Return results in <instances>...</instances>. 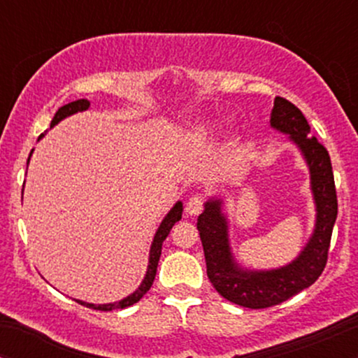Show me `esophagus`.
<instances>
[{"instance_id": "obj_1", "label": "esophagus", "mask_w": 358, "mask_h": 358, "mask_svg": "<svg viewBox=\"0 0 358 358\" xmlns=\"http://www.w3.org/2000/svg\"><path fill=\"white\" fill-rule=\"evenodd\" d=\"M203 199L200 195H192L190 199H188V202H187V205H185V212L188 213V215H192V217H195V215H199L200 212L203 210Z\"/></svg>"}]
</instances>
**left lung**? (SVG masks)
Wrapping results in <instances>:
<instances>
[{
	"instance_id": "obj_1",
	"label": "left lung",
	"mask_w": 358,
	"mask_h": 358,
	"mask_svg": "<svg viewBox=\"0 0 358 358\" xmlns=\"http://www.w3.org/2000/svg\"><path fill=\"white\" fill-rule=\"evenodd\" d=\"M271 126L291 134L301 148L311 171V188L316 200V229L305 250L286 268L268 273H244L234 266L227 242V224L220 213V202L205 205L196 220L202 239L207 276L220 296L244 308L261 310L286 301L322 276L328 261L331 232L338 213L334 171L327 148L311 136L306 117L285 97L274 99Z\"/></svg>"
}]
</instances>
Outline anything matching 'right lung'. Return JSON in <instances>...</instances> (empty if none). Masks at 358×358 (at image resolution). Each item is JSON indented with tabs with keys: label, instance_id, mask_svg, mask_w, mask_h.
Masks as SVG:
<instances>
[{
	"label": "right lung",
	"instance_id": "right-lung-1",
	"mask_svg": "<svg viewBox=\"0 0 358 358\" xmlns=\"http://www.w3.org/2000/svg\"><path fill=\"white\" fill-rule=\"evenodd\" d=\"M90 106L89 101L85 99H79V101H73V102H69V104L62 106V108H59V110L55 113V116H53L52 119V126H55L57 122L62 121L64 117L71 116V114L73 113H79V110H85ZM43 134H40V138H42ZM38 138V139H40ZM31 155V153H30ZM30 159V158H28ZM182 203H176L173 208H171L170 213L165 217V220L162 222V225H159L158 232H156L155 236V241H153V245H151V252H150V266H148V273H146V278L145 281L141 282V286L138 287L136 291H134L131 296H127L124 299H121L119 303H110V305H90V303H82V301H77L80 303V305L87 306V308H92V310H99V311H113V310H119V308H127L131 305H134V303H138L139 299H141L145 294L150 291L151 285H153L155 281V276H156V268H158V261H159V256H162V245H163V241L166 239V236L170 234L171 227L178 222L180 219H182Z\"/></svg>",
	"mask_w": 358,
	"mask_h": 358
}]
</instances>
